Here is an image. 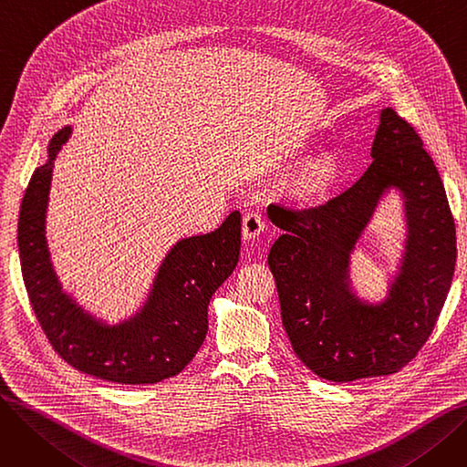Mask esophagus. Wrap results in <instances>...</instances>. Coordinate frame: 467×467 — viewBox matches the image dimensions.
Here are the masks:
<instances>
[{"label":"esophagus","mask_w":467,"mask_h":467,"mask_svg":"<svg viewBox=\"0 0 467 467\" xmlns=\"http://www.w3.org/2000/svg\"><path fill=\"white\" fill-rule=\"evenodd\" d=\"M265 231V219L261 213L257 212H252V213H246L242 219V236L244 240H255L263 234Z\"/></svg>","instance_id":"34e87169"}]
</instances>
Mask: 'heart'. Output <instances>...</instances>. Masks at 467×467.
<instances>
[{
  "label": "heart",
  "instance_id": "b5f03b06",
  "mask_svg": "<svg viewBox=\"0 0 467 467\" xmlns=\"http://www.w3.org/2000/svg\"><path fill=\"white\" fill-rule=\"evenodd\" d=\"M340 174L338 161L329 155L322 153L308 161L297 178L293 180L291 194L301 206H316L322 204L331 191L335 189Z\"/></svg>",
  "mask_w": 467,
  "mask_h": 467
}]
</instances>
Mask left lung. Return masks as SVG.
Here are the masks:
<instances>
[{"label":"left lung","mask_w":467,"mask_h":467,"mask_svg":"<svg viewBox=\"0 0 467 467\" xmlns=\"http://www.w3.org/2000/svg\"><path fill=\"white\" fill-rule=\"evenodd\" d=\"M371 157L365 174L326 206L266 210L285 233L268 254L282 324L297 358L331 382L403 369L431 335L456 265L443 182L420 136L391 108L380 111ZM391 188L404 201V255L389 296L371 304L351 287L349 254Z\"/></svg>","instance_id":"1"}]
</instances>
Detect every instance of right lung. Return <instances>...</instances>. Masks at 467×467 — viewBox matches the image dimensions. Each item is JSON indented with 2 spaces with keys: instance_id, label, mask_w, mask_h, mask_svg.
<instances>
[{
  "instance_id": "add662e5",
  "label": "right lung",
  "mask_w": 467,
  "mask_h": 467,
  "mask_svg": "<svg viewBox=\"0 0 467 467\" xmlns=\"http://www.w3.org/2000/svg\"><path fill=\"white\" fill-rule=\"evenodd\" d=\"M71 136L60 129L36 168L18 217L22 278L48 342L78 371L119 384H155L176 377L208 333V305L240 257V212L219 229L178 240L162 259L145 303L119 324L94 317L62 289L45 236L53 164Z\"/></svg>"
}]
</instances>
